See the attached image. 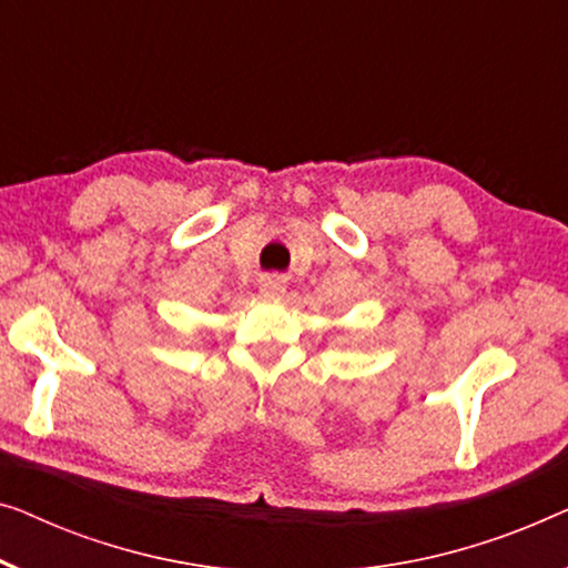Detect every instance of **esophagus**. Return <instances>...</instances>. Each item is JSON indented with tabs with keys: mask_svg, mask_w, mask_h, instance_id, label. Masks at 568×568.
Segmentation results:
<instances>
[{
	"mask_svg": "<svg viewBox=\"0 0 568 568\" xmlns=\"http://www.w3.org/2000/svg\"><path fill=\"white\" fill-rule=\"evenodd\" d=\"M260 293H262V295H267V298H277V295H283V293H285V281H283V277H277V275H267V277H262V283H260Z\"/></svg>",
	"mask_w": 568,
	"mask_h": 568,
	"instance_id": "obj_1",
	"label": "esophagus"
}]
</instances>
